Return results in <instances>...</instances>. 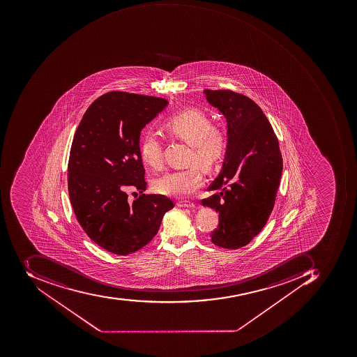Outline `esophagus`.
<instances>
[{"label": "esophagus", "instance_id": "esophagus-1", "mask_svg": "<svg viewBox=\"0 0 357 357\" xmlns=\"http://www.w3.org/2000/svg\"><path fill=\"white\" fill-rule=\"evenodd\" d=\"M177 206H181V208H196V204H192V202H177Z\"/></svg>", "mask_w": 357, "mask_h": 357}]
</instances>
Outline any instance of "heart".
<instances>
[{
	"mask_svg": "<svg viewBox=\"0 0 357 357\" xmlns=\"http://www.w3.org/2000/svg\"><path fill=\"white\" fill-rule=\"evenodd\" d=\"M162 128L167 134L192 146L190 162L204 170L215 167L225 153V135L214 128L211 119L202 110L188 109L174 114L163 122ZM139 151L144 163L151 167H160L162 146L157 136L144 134ZM202 186V173L195 165L184 170L169 171L153 182V190L158 194L170 197L188 196Z\"/></svg>",
	"mask_w": 357,
	"mask_h": 357,
	"instance_id": "1",
	"label": "heart"
}]
</instances>
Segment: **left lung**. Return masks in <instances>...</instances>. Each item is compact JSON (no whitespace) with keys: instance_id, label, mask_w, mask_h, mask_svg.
Masks as SVG:
<instances>
[{"instance_id":"obj_1","label":"left lung","mask_w":357,"mask_h":357,"mask_svg":"<svg viewBox=\"0 0 357 357\" xmlns=\"http://www.w3.org/2000/svg\"><path fill=\"white\" fill-rule=\"evenodd\" d=\"M206 100L227 122V145L221 172L208 190H218L202 206L218 213L211 241L238 249L262 231L272 213L282 172L278 141L262 109L229 90H204Z\"/></svg>"}]
</instances>
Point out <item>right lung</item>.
Segmentation results:
<instances>
[{
  "label": "right lung",
  "mask_w": 357,
  "mask_h": 357,
  "mask_svg": "<svg viewBox=\"0 0 357 357\" xmlns=\"http://www.w3.org/2000/svg\"><path fill=\"white\" fill-rule=\"evenodd\" d=\"M169 104L165 98L109 92L85 112L71 145L68 192L83 231L96 245L118 255L145 247L174 206L162 195L142 194L130 202L128 190H146L139 151L142 130Z\"/></svg>",
  "instance_id": "1"
}]
</instances>
